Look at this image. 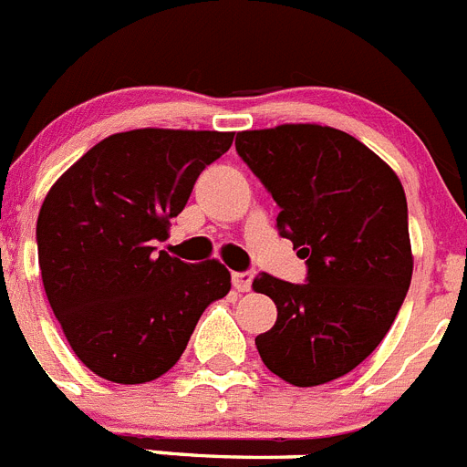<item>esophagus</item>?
Wrapping results in <instances>:
<instances>
[{
	"label": "esophagus",
	"instance_id": "1",
	"mask_svg": "<svg viewBox=\"0 0 467 467\" xmlns=\"http://www.w3.org/2000/svg\"><path fill=\"white\" fill-rule=\"evenodd\" d=\"M251 281H254V275H251V272H233L234 291H239V293L251 291Z\"/></svg>",
	"mask_w": 467,
	"mask_h": 467
}]
</instances>
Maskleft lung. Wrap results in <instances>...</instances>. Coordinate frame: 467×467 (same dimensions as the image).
<instances>
[{
	"mask_svg": "<svg viewBox=\"0 0 467 467\" xmlns=\"http://www.w3.org/2000/svg\"><path fill=\"white\" fill-rule=\"evenodd\" d=\"M234 146L279 204V234L309 267L302 285L254 279L276 305L258 354L288 384H327L379 347L410 288L402 183L375 150L327 125L246 130Z\"/></svg>",
	"mask_w": 467,
	"mask_h": 467,
	"instance_id": "left-lung-1",
	"label": "left lung"
}]
</instances>
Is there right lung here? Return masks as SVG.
Returning a JSON list of instances; mask_svg holds the SVG:
<instances>
[{
    "mask_svg": "<svg viewBox=\"0 0 467 467\" xmlns=\"http://www.w3.org/2000/svg\"><path fill=\"white\" fill-rule=\"evenodd\" d=\"M233 132L141 128L92 146L50 186L39 221V267L50 309L88 369L146 384L182 358L197 321L230 291L218 260L183 263L167 239L197 176Z\"/></svg>",
    "mask_w": 467,
    "mask_h": 467,
    "instance_id": "obj_1",
    "label": "right lung"
}]
</instances>
